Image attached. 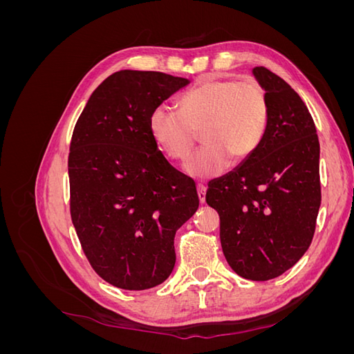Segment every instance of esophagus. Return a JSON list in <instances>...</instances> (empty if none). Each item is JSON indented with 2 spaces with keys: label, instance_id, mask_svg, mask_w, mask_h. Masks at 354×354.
<instances>
[{
  "label": "esophagus",
  "instance_id": "esophagus-1",
  "mask_svg": "<svg viewBox=\"0 0 354 354\" xmlns=\"http://www.w3.org/2000/svg\"><path fill=\"white\" fill-rule=\"evenodd\" d=\"M196 189H198V198H199V201L203 203V202H205L207 186H205V185H202V183H199V185L196 186Z\"/></svg>",
  "mask_w": 354,
  "mask_h": 354
}]
</instances>
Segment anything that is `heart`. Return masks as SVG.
Instances as JSON below:
<instances>
[{
  "label": "heart",
  "mask_w": 354,
  "mask_h": 354,
  "mask_svg": "<svg viewBox=\"0 0 354 354\" xmlns=\"http://www.w3.org/2000/svg\"><path fill=\"white\" fill-rule=\"evenodd\" d=\"M269 99L260 82L207 81L180 99V108L160 104L149 116V130L164 155L185 160L202 131V147L186 164L187 174H221L230 158L245 160L261 146L269 128Z\"/></svg>",
  "instance_id": "obj_1"
}]
</instances>
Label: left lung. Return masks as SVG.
<instances>
[{"label":"left lung","instance_id":"8db88e82","mask_svg":"<svg viewBox=\"0 0 354 354\" xmlns=\"http://www.w3.org/2000/svg\"><path fill=\"white\" fill-rule=\"evenodd\" d=\"M254 75L269 99L266 137L245 162L208 185L205 199L220 216L232 269L263 282L291 269L308 250L322 194L319 138L306 103L267 68H254Z\"/></svg>","mask_w":354,"mask_h":354}]
</instances>
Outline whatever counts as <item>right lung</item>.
<instances>
[{"label": "right lung", "mask_w": 354, "mask_h": 354, "mask_svg": "<svg viewBox=\"0 0 354 354\" xmlns=\"http://www.w3.org/2000/svg\"><path fill=\"white\" fill-rule=\"evenodd\" d=\"M187 80L120 71L94 90L75 124L68 158L71 218L93 270L143 291L176 264V232L199 207L195 181L159 151L149 116Z\"/></svg>", "instance_id": "1"}]
</instances>
